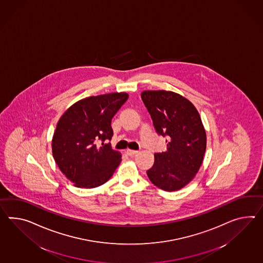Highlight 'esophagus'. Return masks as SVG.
<instances>
[{"label": "esophagus", "instance_id": "34e87169", "mask_svg": "<svg viewBox=\"0 0 263 263\" xmlns=\"http://www.w3.org/2000/svg\"><path fill=\"white\" fill-rule=\"evenodd\" d=\"M125 152H126V154L130 156V157H134L135 155H137L139 153L138 151H136V150H131V149H127Z\"/></svg>", "mask_w": 263, "mask_h": 263}]
</instances>
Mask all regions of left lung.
Masks as SVG:
<instances>
[{
  "instance_id": "obj_1",
  "label": "left lung",
  "mask_w": 263,
  "mask_h": 263,
  "mask_svg": "<svg viewBox=\"0 0 263 263\" xmlns=\"http://www.w3.org/2000/svg\"><path fill=\"white\" fill-rule=\"evenodd\" d=\"M141 96L157 133L167 137L166 151L154 155L148 178L160 189L177 191L195 178L203 160L206 133L200 116L190 101L172 91L148 90Z\"/></svg>"
}]
</instances>
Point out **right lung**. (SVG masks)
I'll list each match as a JSON object with an SVG mask.
<instances>
[{"label":"right lung","instance_id":"obj_1","mask_svg":"<svg viewBox=\"0 0 263 263\" xmlns=\"http://www.w3.org/2000/svg\"><path fill=\"white\" fill-rule=\"evenodd\" d=\"M128 99L127 93L88 97L61 117L52 139V153L64 176L81 188H95L108 180L122 155L113 150L111 121Z\"/></svg>","mask_w":263,"mask_h":263}]
</instances>
